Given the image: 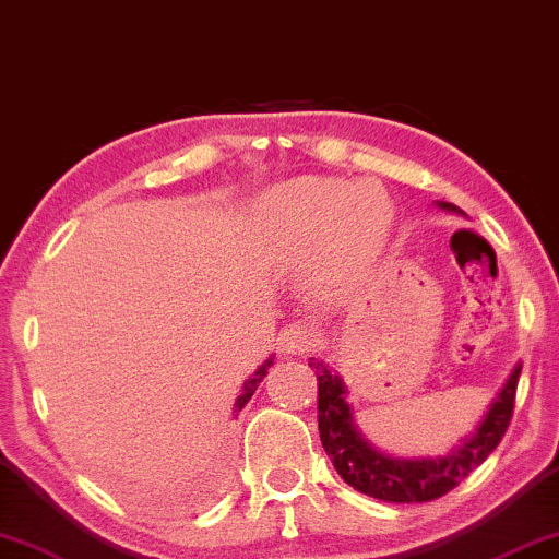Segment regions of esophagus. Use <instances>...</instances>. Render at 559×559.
Returning <instances> with one entry per match:
<instances>
[{"instance_id":"1","label":"esophagus","mask_w":559,"mask_h":559,"mask_svg":"<svg viewBox=\"0 0 559 559\" xmlns=\"http://www.w3.org/2000/svg\"><path fill=\"white\" fill-rule=\"evenodd\" d=\"M312 347V333L305 322H293L282 328L280 333V350L285 355H302Z\"/></svg>"}]
</instances>
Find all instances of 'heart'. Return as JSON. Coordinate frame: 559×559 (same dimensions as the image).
Wrapping results in <instances>:
<instances>
[{"label": "heart", "instance_id": "obj_1", "mask_svg": "<svg viewBox=\"0 0 559 559\" xmlns=\"http://www.w3.org/2000/svg\"><path fill=\"white\" fill-rule=\"evenodd\" d=\"M393 201L378 183L330 176H299L274 186L260 204V222L282 249L299 252L322 239V266L330 280H350L385 247Z\"/></svg>", "mask_w": 559, "mask_h": 559}]
</instances>
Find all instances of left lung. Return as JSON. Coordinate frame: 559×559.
<instances>
[{
	"label": "left lung",
	"instance_id": "1",
	"mask_svg": "<svg viewBox=\"0 0 559 559\" xmlns=\"http://www.w3.org/2000/svg\"><path fill=\"white\" fill-rule=\"evenodd\" d=\"M443 212L464 214L449 201H436ZM310 368L318 370V428L325 454L333 461L335 472L345 484L362 495L414 504V501H431L449 495L459 481H464L476 466L499 447L501 436L507 433L512 420L516 380L522 366L516 362L512 376L491 401L487 416L476 426L472 436H466L456 449L447 456H418L403 459L391 456L376 449L355 424V411L347 401V385L337 370L325 360L310 358Z\"/></svg>",
	"mask_w": 559,
	"mask_h": 559
}]
</instances>
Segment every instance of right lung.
Wrapping results in <instances>:
<instances>
[{
  "label": "right lung",
  "instance_id": "right-lung-1",
  "mask_svg": "<svg viewBox=\"0 0 559 559\" xmlns=\"http://www.w3.org/2000/svg\"><path fill=\"white\" fill-rule=\"evenodd\" d=\"M272 362H274V358H270V360H264V362H262V366H260V368H257V370H254V373H252V376H249V378L245 380V385H241V395H239V399H237V401H234V411H231V414H234V418H237V416H239V411L247 406V403H249V399H252V395H254V391H257V385H260V383H262V380H264V376H266V370H270V368H272Z\"/></svg>",
  "mask_w": 559,
  "mask_h": 559
}]
</instances>
